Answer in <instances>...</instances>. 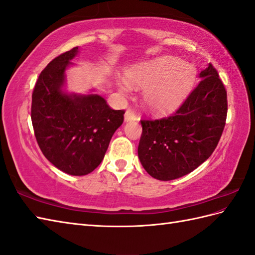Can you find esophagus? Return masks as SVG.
<instances>
[{
  "label": "esophagus",
  "instance_id": "obj_1",
  "mask_svg": "<svg viewBox=\"0 0 255 255\" xmlns=\"http://www.w3.org/2000/svg\"><path fill=\"white\" fill-rule=\"evenodd\" d=\"M134 119H136V114H134V112L131 110H127L126 113H125V122L134 121Z\"/></svg>",
  "mask_w": 255,
  "mask_h": 255
}]
</instances>
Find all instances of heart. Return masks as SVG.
I'll list each match as a JSON object with an SVG mask.
<instances>
[{"mask_svg": "<svg viewBox=\"0 0 255 255\" xmlns=\"http://www.w3.org/2000/svg\"><path fill=\"white\" fill-rule=\"evenodd\" d=\"M195 79L196 72L191 64L171 56L134 64L126 72L127 84L133 89H144V107L155 115L176 111L186 100ZM119 89L126 93L125 85Z\"/></svg>", "mask_w": 255, "mask_h": 255, "instance_id": "b5f03b06", "label": "heart"}]
</instances>
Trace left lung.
I'll return each mask as SVG.
<instances>
[{"label": "left lung", "mask_w": 255, "mask_h": 255, "mask_svg": "<svg viewBox=\"0 0 255 255\" xmlns=\"http://www.w3.org/2000/svg\"><path fill=\"white\" fill-rule=\"evenodd\" d=\"M199 78L174 115L141 121L138 156L156 180H175L194 171L214 152L223 134L228 111L225 85L211 63Z\"/></svg>", "instance_id": "8db88e82"}]
</instances>
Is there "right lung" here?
<instances>
[{
  "instance_id": "obj_1",
  "label": "right lung",
  "mask_w": 255,
  "mask_h": 255,
  "mask_svg": "<svg viewBox=\"0 0 255 255\" xmlns=\"http://www.w3.org/2000/svg\"><path fill=\"white\" fill-rule=\"evenodd\" d=\"M78 52L74 47L58 56L39 74L31 96V123L47 160L67 174L81 176L104 159L125 112L112 110L97 94L63 91L64 73Z\"/></svg>"
}]
</instances>
